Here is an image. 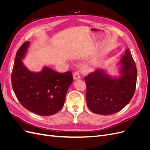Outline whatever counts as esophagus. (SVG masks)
Instances as JSON below:
<instances>
[{
  "label": "esophagus",
  "mask_w": 150,
  "mask_h": 150,
  "mask_svg": "<svg viewBox=\"0 0 150 150\" xmlns=\"http://www.w3.org/2000/svg\"><path fill=\"white\" fill-rule=\"evenodd\" d=\"M73 78L75 80H77V79H80V75H79V73L78 72H75L73 74Z\"/></svg>",
  "instance_id": "34e87169"
}]
</instances>
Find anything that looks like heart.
<instances>
[{"label": "heart", "mask_w": 150, "mask_h": 150, "mask_svg": "<svg viewBox=\"0 0 150 150\" xmlns=\"http://www.w3.org/2000/svg\"><path fill=\"white\" fill-rule=\"evenodd\" d=\"M95 67L94 64H90L89 65H88L86 66V70L88 71H93L94 69V68Z\"/></svg>", "instance_id": "obj_1"}]
</instances>
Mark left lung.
Here are the masks:
<instances>
[{
	"instance_id": "8db88e82",
	"label": "left lung",
	"mask_w": 150,
	"mask_h": 150,
	"mask_svg": "<svg viewBox=\"0 0 150 150\" xmlns=\"http://www.w3.org/2000/svg\"><path fill=\"white\" fill-rule=\"evenodd\" d=\"M119 76L106 69H97L84 78L86 101L93 112L110 115L121 111L132 99L137 80V69L129 49L120 61Z\"/></svg>"
}]
</instances>
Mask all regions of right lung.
Instances as JSON below:
<instances>
[{
  "label": "right lung",
  "instance_id": "1",
  "mask_svg": "<svg viewBox=\"0 0 150 150\" xmlns=\"http://www.w3.org/2000/svg\"><path fill=\"white\" fill-rule=\"evenodd\" d=\"M29 45L24 42L16 53L11 77L13 92L28 110L40 116L54 115L64 106L73 82L72 72L61 74L46 66L40 72L30 71L22 62Z\"/></svg>",
  "mask_w": 150,
  "mask_h": 150
}]
</instances>
